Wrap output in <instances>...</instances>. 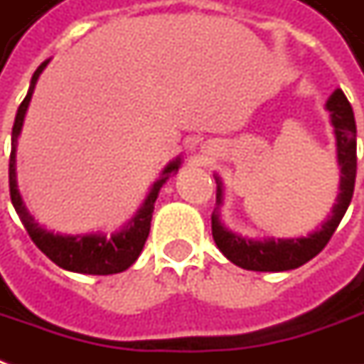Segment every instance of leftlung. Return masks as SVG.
Masks as SVG:
<instances>
[{"instance_id": "obj_1", "label": "left lung", "mask_w": 364, "mask_h": 364, "mask_svg": "<svg viewBox=\"0 0 364 364\" xmlns=\"http://www.w3.org/2000/svg\"><path fill=\"white\" fill-rule=\"evenodd\" d=\"M326 109L331 112V122L335 126L336 154L341 166V194L336 198L333 216L324 222L318 232L306 238H287V240H246L226 230L218 220V214H212V236L220 252L236 267L256 272H282L302 267L311 258L318 255L333 234L338 228L347 212L353 192H355V178H357V124L355 114L348 104L343 90H336L326 102ZM216 202H222V188L218 182Z\"/></svg>"}]
</instances>
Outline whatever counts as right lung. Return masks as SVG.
<instances>
[{"label":"right lung","mask_w":364,"mask_h":364,"mask_svg":"<svg viewBox=\"0 0 364 364\" xmlns=\"http://www.w3.org/2000/svg\"><path fill=\"white\" fill-rule=\"evenodd\" d=\"M43 62L36 70V74L31 77V85H29L28 96L23 97V102L19 104L16 114V122H14V130H11V154H9V196H11V204L16 208L17 216L21 224L26 226L29 238L33 240V245L40 248L43 255L50 258L51 262H55L60 268L72 270V272H82V274H116L126 268H130L136 258L142 252L146 238L150 234V220H152L154 202L158 198V190L162 188L166 182V176L170 172H176L180 160L172 162L164 170V178L158 180L154 184L150 196L144 202L142 210L138 212V216L130 222V226H126L122 232L114 234V236H102V234H85V236H60V234H51L43 230L38 222L29 216L26 210L21 196L17 192L16 184V144L21 124H23V116L28 109L29 100L33 94L36 82L40 77L41 70L46 68Z\"/></svg>","instance_id":"1"}]
</instances>
